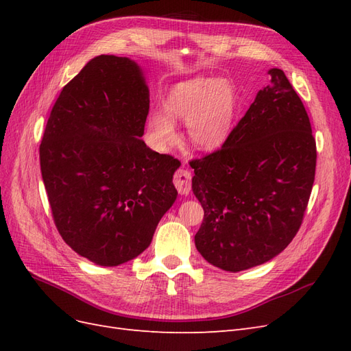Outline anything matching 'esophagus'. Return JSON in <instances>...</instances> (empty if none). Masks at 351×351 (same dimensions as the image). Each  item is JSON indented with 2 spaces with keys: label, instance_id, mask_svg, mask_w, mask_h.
<instances>
[{
  "label": "esophagus",
  "instance_id": "esophagus-1",
  "mask_svg": "<svg viewBox=\"0 0 351 351\" xmlns=\"http://www.w3.org/2000/svg\"><path fill=\"white\" fill-rule=\"evenodd\" d=\"M174 184L180 195H189L190 190H192V176H190L187 169H178L174 174Z\"/></svg>",
  "mask_w": 351,
  "mask_h": 351
}]
</instances>
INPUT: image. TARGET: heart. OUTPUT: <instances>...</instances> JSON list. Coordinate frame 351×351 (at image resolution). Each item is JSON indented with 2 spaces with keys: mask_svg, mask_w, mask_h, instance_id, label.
<instances>
[{
  "mask_svg": "<svg viewBox=\"0 0 351 351\" xmlns=\"http://www.w3.org/2000/svg\"><path fill=\"white\" fill-rule=\"evenodd\" d=\"M167 111L149 115V130L158 147L177 139L173 119L186 121L187 139L200 151H215L224 145L236 111V97L224 79H193L178 83L167 98Z\"/></svg>",
  "mask_w": 351,
  "mask_h": 351,
  "instance_id": "obj_1",
  "label": "heart"
}]
</instances>
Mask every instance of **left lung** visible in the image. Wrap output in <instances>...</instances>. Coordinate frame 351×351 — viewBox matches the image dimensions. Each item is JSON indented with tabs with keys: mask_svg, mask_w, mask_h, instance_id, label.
<instances>
[{
	"mask_svg": "<svg viewBox=\"0 0 351 351\" xmlns=\"http://www.w3.org/2000/svg\"><path fill=\"white\" fill-rule=\"evenodd\" d=\"M221 149L195 159L193 193L205 210L195 244L214 267L239 272L280 254L299 231L316 168V143L299 95L268 71Z\"/></svg>",
	"mask_w": 351,
	"mask_h": 351,
	"instance_id": "obj_1",
	"label": "left lung"
}]
</instances>
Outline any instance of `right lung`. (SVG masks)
Returning a JSON list of instances; mask_svg holds the SVG:
<instances>
[{
	"label": "right lung",
	"instance_id": "add662e5",
	"mask_svg": "<svg viewBox=\"0 0 351 351\" xmlns=\"http://www.w3.org/2000/svg\"><path fill=\"white\" fill-rule=\"evenodd\" d=\"M147 112L141 66L98 56L62 88L42 137L40 173L57 230L101 267L139 256L177 199L178 161L141 139Z\"/></svg>",
	"mask_w": 351,
	"mask_h": 351
}]
</instances>
